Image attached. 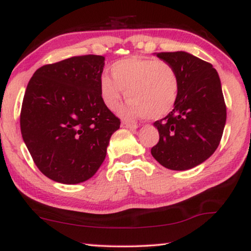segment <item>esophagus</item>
<instances>
[{"label":"esophagus","instance_id":"34e87169","mask_svg":"<svg viewBox=\"0 0 251 251\" xmlns=\"http://www.w3.org/2000/svg\"><path fill=\"white\" fill-rule=\"evenodd\" d=\"M123 128H126V129H130V130H136L138 128V126L135 125V123H129V122H122L121 125Z\"/></svg>","mask_w":251,"mask_h":251}]
</instances>
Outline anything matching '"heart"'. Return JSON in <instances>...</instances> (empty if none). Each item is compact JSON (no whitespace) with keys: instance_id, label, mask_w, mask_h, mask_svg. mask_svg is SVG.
Listing matches in <instances>:
<instances>
[{"instance_id":"b5f03b06","label":"heart","mask_w":251,"mask_h":251,"mask_svg":"<svg viewBox=\"0 0 251 251\" xmlns=\"http://www.w3.org/2000/svg\"><path fill=\"white\" fill-rule=\"evenodd\" d=\"M111 71L113 78L102 75L100 78V96L106 107L115 109L126 91L129 101L120 111L123 118L159 120L176 106L180 78L168 61L129 57L113 64Z\"/></svg>"}]
</instances>
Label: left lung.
Masks as SVG:
<instances>
[{
    "label": "left lung",
    "mask_w": 251,
    "mask_h": 251,
    "mask_svg": "<svg viewBox=\"0 0 251 251\" xmlns=\"http://www.w3.org/2000/svg\"><path fill=\"white\" fill-rule=\"evenodd\" d=\"M180 78L177 104L166 118L154 122L160 139L151 153L171 170H188L210 157L221 143L226 105L217 71L193 54L159 52Z\"/></svg>",
    "instance_id": "left-lung-1"
}]
</instances>
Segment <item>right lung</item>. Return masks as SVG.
Here are the masks:
<instances>
[{"label":"right lung","instance_id":"obj_1","mask_svg":"<svg viewBox=\"0 0 251 251\" xmlns=\"http://www.w3.org/2000/svg\"><path fill=\"white\" fill-rule=\"evenodd\" d=\"M105 57L87 54L44 65L27 84L20 130L44 176L78 184L97 173L120 119L102 101Z\"/></svg>","mask_w":251,"mask_h":251}]
</instances>
